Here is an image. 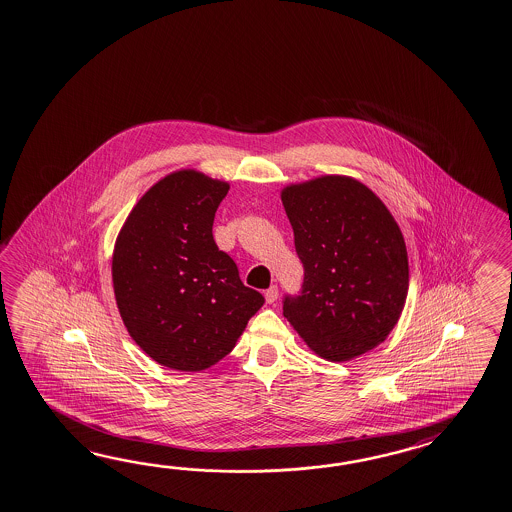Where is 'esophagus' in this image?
<instances>
[{
  "mask_svg": "<svg viewBox=\"0 0 512 512\" xmlns=\"http://www.w3.org/2000/svg\"><path fill=\"white\" fill-rule=\"evenodd\" d=\"M265 300H267V304H274V302L278 300V287H269V289L265 291Z\"/></svg>",
  "mask_w": 512,
  "mask_h": 512,
  "instance_id": "1",
  "label": "esophagus"
}]
</instances>
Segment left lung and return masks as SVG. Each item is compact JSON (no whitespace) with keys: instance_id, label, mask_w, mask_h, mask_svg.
Segmentation results:
<instances>
[{"instance_id":"obj_1","label":"left lung","mask_w":512,"mask_h":512,"mask_svg":"<svg viewBox=\"0 0 512 512\" xmlns=\"http://www.w3.org/2000/svg\"><path fill=\"white\" fill-rule=\"evenodd\" d=\"M304 284L284 317L317 356L350 361L383 343L409 289L404 236L363 182L322 175L282 193Z\"/></svg>"}]
</instances>
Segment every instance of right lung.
Segmentation results:
<instances>
[{
  "mask_svg": "<svg viewBox=\"0 0 512 512\" xmlns=\"http://www.w3.org/2000/svg\"><path fill=\"white\" fill-rule=\"evenodd\" d=\"M228 188L197 169L173 171L143 193L116 238L119 315L134 343L167 369L199 372L221 361L265 302L215 245Z\"/></svg>",
  "mask_w": 512,
  "mask_h": 512,
  "instance_id": "obj_1",
  "label": "right lung"
}]
</instances>
